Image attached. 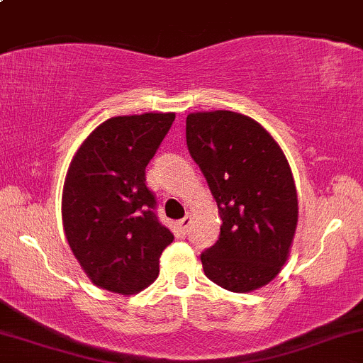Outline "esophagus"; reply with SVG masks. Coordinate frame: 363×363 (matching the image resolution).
I'll return each mask as SVG.
<instances>
[{"label": "esophagus", "mask_w": 363, "mask_h": 363, "mask_svg": "<svg viewBox=\"0 0 363 363\" xmlns=\"http://www.w3.org/2000/svg\"><path fill=\"white\" fill-rule=\"evenodd\" d=\"M191 223H193V216L189 215V213H187V215L182 218V220H179V230L182 231V233H187V231H189V228H191Z\"/></svg>", "instance_id": "1"}]
</instances>
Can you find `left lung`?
I'll return each instance as SVG.
<instances>
[{
	"instance_id": "1",
	"label": "left lung",
	"mask_w": 363,
	"mask_h": 363,
	"mask_svg": "<svg viewBox=\"0 0 363 363\" xmlns=\"http://www.w3.org/2000/svg\"><path fill=\"white\" fill-rule=\"evenodd\" d=\"M186 142L221 218L220 238L201 253L209 281L231 292L260 289L281 272L298 226L289 162L267 130L242 113H189Z\"/></svg>"
}]
</instances>
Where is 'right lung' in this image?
Instances as JSON below:
<instances>
[{
    "instance_id": "add662e5",
    "label": "right lung",
    "mask_w": 363,
    "mask_h": 363,
    "mask_svg": "<svg viewBox=\"0 0 363 363\" xmlns=\"http://www.w3.org/2000/svg\"><path fill=\"white\" fill-rule=\"evenodd\" d=\"M176 113L115 116L89 133L74 154L62 191L69 247L91 282L132 296L159 276L174 235L159 223L145 167Z\"/></svg>"
}]
</instances>
